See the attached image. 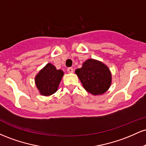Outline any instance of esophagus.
Wrapping results in <instances>:
<instances>
[{
    "mask_svg": "<svg viewBox=\"0 0 146 146\" xmlns=\"http://www.w3.org/2000/svg\"><path fill=\"white\" fill-rule=\"evenodd\" d=\"M67 71H68V73H73V68H71V67L68 68H67Z\"/></svg>",
    "mask_w": 146,
    "mask_h": 146,
    "instance_id": "obj_1",
    "label": "esophagus"
}]
</instances>
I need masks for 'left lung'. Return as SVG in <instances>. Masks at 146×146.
<instances>
[{"instance_id":"8db88e82","label":"left lung","mask_w":146,"mask_h":146,"mask_svg":"<svg viewBox=\"0 0 146 146\" xmlns=\"http://www.w3.org/2000/svg\"><path fill=\"white\" fill-rule=\"evenodd\" d=\"M75 72L84 88L93 95L104 94L111 85L112 74L109 68L99 60L88 59Z\"/></svg>"}]
</instances>
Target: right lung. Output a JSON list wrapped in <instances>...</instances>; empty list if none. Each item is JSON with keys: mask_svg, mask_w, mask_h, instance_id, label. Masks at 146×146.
Here are the masks:
<instances>
[{"mask_svg": "<svg viewBox=\"0 0 146 146\" xmlns=\"http://www.w3.org/2000/svg\"><path fill=\"white\" fill-rule=\"evenodd\" d=\"M64 74L63 71L58 70L52 64H46L35 77V84L40 95L49 96L56 93Z\"/></svg>", "mask_w": 146, "mask_h": 146, "instance_id": "right-lung-1", "label": "right lung"}]
</instances>
